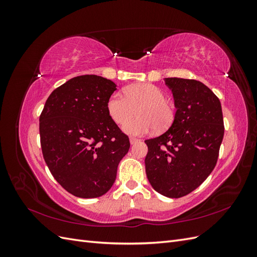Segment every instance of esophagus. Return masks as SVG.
I'll list each match as a JSON object with an SVG mask.
<instances>
[{
    "label": "esophagus",
    "instance_id": "34e87169",
    "mask_svg": "<svg viewBox=\"0 0 257 257\" xmlns=\"http://www.w3.org/2000/svg\"><path fill=\"white\" fill-rule=\"evenodd\" d=\"M139 142H141V139H138V138H135V137H131L130 138L131 145H135L136 143H139Z\"/></svg>",
    "mask_w": 257,
    "mask_h": 257
}]
</instances>
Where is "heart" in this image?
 Masks as SVG:
<instances>
[{"label": "heart", "mask_w": 257, "mask_h": 257, "mask_svg": "<svg viewBox=\"0 0 257 257\" xmlns=\"http://www.w3.org/2000/svg\"><path fill=\"white\" fill-rule=\"evenodd\" d=\"M115 92L107 100V112L116 124H123L138 109L137 118L124 124L128 135H144L155 128L165 130L174 120V109L166 100L165 93L152 83H136Z\"/></svg>", "instance_id": "heart-1"}]
</instances>
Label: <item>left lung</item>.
Segmentation results:
<instances>
[{
	"instance_id": "8db88e82",
	"label": "left lung",
	"mask_w": 257,
	"mask_h": 257,
	"mask_svg": "<svg viewBox=\"0 0 257 257\" xmlns=\"http://www.w3.org/2000/svg\"><path fill=\"white\" fill-rule=\"evenodd\" d=\"M176 113L170 127L147 139L146 174L152 188L179 198L195 190L211 174L224 136L220 99L203 82L165 78Z\"/></svg>"
}]
</instances>
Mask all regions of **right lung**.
<instances>
[{"instance_id":"obj_1","label":"right lung","mask_w":257,"mask_h":257,"mask_svg":"<svg viewBox=\"0 0 257 257\" xmlns=\"http://www.w3.org/2000/svg\"><path fill=\"white\" fill-rule=\"evenodd\" d=\"M116 84L82 75L52 91L40 116L42 151L54 179L73 195L95 198L114 183L128 137L107 112Z\"/></svg>"}]
</instances>
